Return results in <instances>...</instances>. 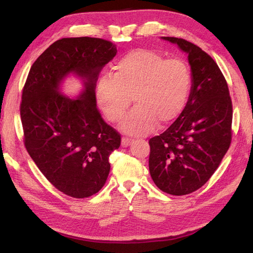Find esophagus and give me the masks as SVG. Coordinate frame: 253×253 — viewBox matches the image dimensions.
Wrapping results in <instances>:
<instances>
[{
    "label": "esophagus",
    "instance_id": "1",
    "mask_svg": "<svg viewBox=\"0 0 253 253\" xmlns=\"http://www.w3.org/2000/svg\"><path fill=\"white\" fill-rule=\"evenodd\" d=\"M134 141V139L131 138H127V137H124V138L121 139V145L122 147H128L129 144Z\"/></svg>",
    "mask_w": 253,
    "mask_h": 253
}]
</instances>
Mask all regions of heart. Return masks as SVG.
<instances>
[{
  "label": "heart",
  "mask_w": 253,
  "mask_h": 253,
  "mask_svg": "<svg viewBox=\"0 0 253 253\" xmlns=\"http://www.w3.org/2000/svg\"><path fill=\"white\" fill-rule=\"evenodd\" d=\"M192 87V74L185 61L167 59L148 48L126 52L103 74L96 85V100L110 122L119 124L133 101L136 108L122 128L131 135H144L155 125L164 127L185 110Z\"/></svg>",
  "instance_id": "obj_1"
}]
</instances>
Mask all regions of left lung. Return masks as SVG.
<instances>
[{
	"instance_id": "obj_1",
	"label": "left lung",
	"mask_w": 253,
	"mask_h": 253,
	"mask_svg": "<svg viewBox=\"0 0 253 253\" xmlns=\"http://www.w3.org/2000/svg\"><path fill=\"white\" fill-rule=\"evenodd\" d=\"M188 53L192 87L180 116L149 140V170L171 195L194 192L210 179L232 139V101L227 81L208 53L180 38L163 37Z\"/></svg>"
}]
</instances>
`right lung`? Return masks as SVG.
Segmentation results:
<instances>
[{
    "label": "right lung",
    "instance_id": "add662e5",
    "mask_svg": "<svg viewBox=\"0 0 253 253\" xmlns=\"http://www.w3.org/2000/svg\"><path fill=\"white\" fill-rule=\"evenodd\" d=\"M117 47L99 38H63L38 58L28 73L20 104L24 145L51 185L75 198L94 195L108 178L109 156L120 134L97 109L95 87ZM70 72L86 80L77 99L58 93Z\"/></svg>",
    "mask_w": 253,
    "mask_h": 253
}]
</instances>
